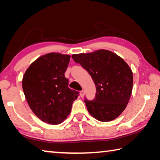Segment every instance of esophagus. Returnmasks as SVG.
I'll list each match as a JSON object with an SVG mask.
<instances>
[{
    "mask_svg": "<svg viewBox=\"0 0 160 160\" xmlns=\"http://www.w3.org/2000/svg\"><path fill=\"white\" fill-rule=\"evenodd\" d=\"M80 96L81 97H84V95H85V92H84L83 90H82V91H80Z\"/></svg>",
    "mask_w": 160,
    "mask_h": 160,
    "instance_id": "obj_1",
    "label": "esophagus"
}]
</instances>
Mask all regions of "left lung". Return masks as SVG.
<instances>
[{"instance_id": "1", "label": "left lung", "mask_w": 160, "mask_h": 160, "mask_svg": "<svg viewBox=\"0 0 160 160\" xmlns=\"http://www.w3.org/2000/svg\"><path fill=\"white\" fill-rule=\"evenodd\" d=\"M72 58L89 72L96 85L95 98L85 100L89 113L102 122L114 120L131 98L133 83L131 68L117 54L105 49L72 54Z\"/></svg>"}]
</instances>
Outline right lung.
I'll return each mask as SVG.
<instances>
[{"label":"right lung","instance_id":"1","mask_svg":"<svg viewBox=\"0 0 160 160\" xmlns=\"http://www.w3.org/2000/svg\"><path fill=\"white\" fill-rule=\"evenodd\" d=\"M70 56L48 53L32 63L22 78L29 107L43 122L60 124L70 114L79 92L68 88L65 72Z\"/></svg>","mask_w":160,"mask_h":160}]
</instances>
